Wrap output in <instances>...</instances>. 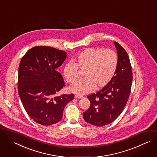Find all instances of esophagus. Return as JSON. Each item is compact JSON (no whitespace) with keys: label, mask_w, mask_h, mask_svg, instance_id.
I'll list each match as a JSON object with an SVG mask.
<instances>
[{"label":"esophagus","mask_w":157,"mask_h":157,"mask_svg":"<svg viewBox=\"0 0 157 157\" xmlns=\"http://www.w3.org/2000/svg\"><path fill=\"white\" fill-rule=\"evenodd\" d=\"M82 98H83V96L82 95H80V94H75V99H81Z\"/></svg>","instance_id":"34e87169"}]
</instances>
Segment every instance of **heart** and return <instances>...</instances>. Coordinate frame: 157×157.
<instances>
[{
    "label": "heart",
    "mask_w": 157,
    "mask_h": 157,
    "mask_svg": "<svg viewBox=\"0 0 157 157\" xmlns=\"http://www.w3.org/2000/svg\"><path fill=\"white\" fill-rule=\"evenodd\" d=\"M118 63L117 54L112 50L90 48L80 52L74 59V63L67 64L63 74L67 82L73 83L78 78V69L84 71L85 77L71 87L75 93L83 94L95 88L106 86L113 78Z\"/></svg>",
    "instance_id": "1"
}]
</instances>
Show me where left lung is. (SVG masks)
<instances>
[{"label": "left lung", "instance_id": "left-lung-1", "mask_svg": "<svg viewBox=\"0 0 157 157\" xmlns=\"http://www.w3.org/2000/svg\"><path fill=\"white\" fill-rule=\"evenodd\" d=\"M114 45L118 58L116 72L102 90L88 96L91 104L83 113L85 121L97 126L110 124L121 114L131 92L132 72L128 55L118 43Z\"/></svg>", "mask_w": 157, "mask_h": 157}]
</instances>
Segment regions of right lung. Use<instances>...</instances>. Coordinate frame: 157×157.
<instances>
[{
    "label": "right lung",
    "instance_id": "obj_1",
    "mask_svg": "<svg viewBox=\"0 0 157 157\" xmlns=\"http://www.w3.org/2000/svg\"><path fill=\"white\" fill-rule=\"evenodd\" d=\"M66 52L48 46H36L23 56L18 69V88L21 101L29 117L48 126L62 119L66 104L74 94H56L65 85L56 68L62 65Z\"/></svg>",
    "mask_w": 157,
    "mask_h": 157
}]
</instances>
